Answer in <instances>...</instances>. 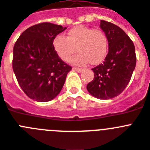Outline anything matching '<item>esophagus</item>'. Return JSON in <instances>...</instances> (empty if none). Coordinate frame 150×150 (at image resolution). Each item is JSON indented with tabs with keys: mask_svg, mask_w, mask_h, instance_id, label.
Wrapping results in <instances>:
<instances>
[{
	"mask_svg": "<svg viewBox=\"0 0 150 150\" xmlns=\"http://www.w3.org/2000/svg\"><path fill=\"white\" fill-rule=\"evenodd\" d=\"M72 69H73V70H75V71H78V72H81V71L83 70L81 68H78V67H73Z\"/></svg>",
	"mask_w": 150,
	"mask_h": 150,
	"instance_id": "esophagus-1",
	"label": "esophagus"
}]
</instances>
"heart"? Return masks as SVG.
Segmentation results:
<instances>
[{"mask_svg":"<svg viewBox=\"0 0 150 150\" xmlns=\"http://www.w3.org/2000/svg\"><path fill=\"white\" fill-rule=\"evenodd\" d=\"M52 46L64 62L70 61L78 50L79 53L73 58L72 62L84 65L89 62L91 65H97L107 56L108 40L102 30L80 25L70 29L66 38L62 35L55 36Z\"/></svg>","mask_w":150,"mask_h":150,"instance_id":"obj_1","label":"heart"}]
</instances>
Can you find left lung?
Segmentation results:
<instances>
[{"label": "left lung", "instance_id": "8db88e82", "mask_svg": "<svg viewBox=\"0 0 150 150\" xmlns=\"http://www.w3.org/2000/svg\"><path fill=\"white\" fill-rule=\"evenodd\" d=\"M100 28L108 40V53L103 63L93 68L94 77L87 90L99 99L113 98L123 92L130 81L137 56L133 41L117 25L100 21Z\"/></svg>", "mask_w": 150, "mask_h": 150}]
</instances>
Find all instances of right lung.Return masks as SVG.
<instances>
[{
  "label": "right lung",
  "instance_id": "obj_1",
  "mask_svg": "<svg viewBox=\"0 0 150 150\" xmlns=\"http://www.w3.org/2000/svg\"><path fill=\"white\" fill-rule=\"evenodd\" d=\"M66 29L51 23H40L26 29L16 41L12 66L19 85L39 102L55 98L71 67L54 50L55 36Z\"/></svg>",
  "mask_w": 150,
  "mask_h": 150
}]
</instances>
